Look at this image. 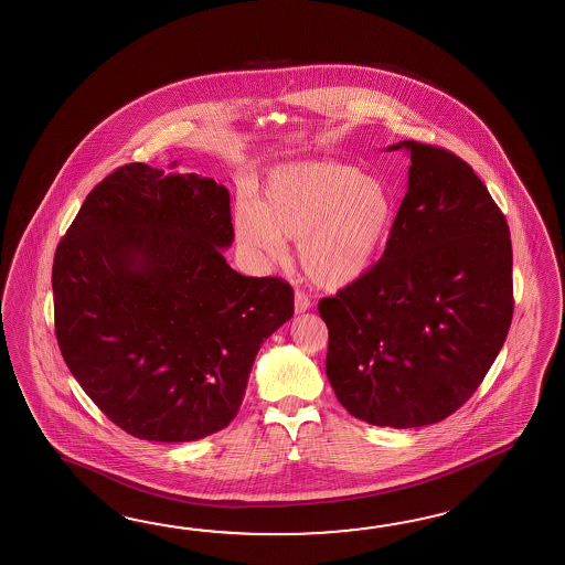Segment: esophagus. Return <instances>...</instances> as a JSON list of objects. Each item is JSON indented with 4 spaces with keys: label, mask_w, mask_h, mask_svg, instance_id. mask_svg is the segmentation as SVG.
<instances>
[{
    "label": "esophagus",
    "mask_w": 565,
    "mask_h": 565,
    "mask_svg": "<svg viewBox=\"0 0 565 565\" xmlns=\"http://www.w3.org/2000/svg\"><path fill=\"white\" fill-rule=\"evenodd\" d=\"M311 309V299L301 292V290H297L295 292V311L297 313H305V311H309Z\"/></svg>",
    "instance_id": "1"
}]
</instances>
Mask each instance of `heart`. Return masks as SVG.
I'll use <instances>...</instances> for the list:
<instances>
[{
  "instance_id": "obj_1",
  "label": "heart",
  "mask_w": 565,
  "mask_h": 565,
  "mask_svg": "<svg viewBox=\"0 0 565 565\" xmlns=\"http://www.w3.org/2000/svg\"><path fill=\"white\" fill-rule=\"evenodd\" d=\"M394 222L388 189L341 162H297L270 172L263 203L237 201V242L264 258H278L297 239L305 276L321 289H343L381 256Z\"/></svg>"
}]
</instances>
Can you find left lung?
<instances>
[{
    "label": "left lung",
    "mask_w": 565,
    "mask_h": 565,
    "mask_svg": "<svg viewBox=\"0 0 565 565\" xmlns=\"http://www.w3.org/2000/svg\"><path fill=\"white\" fill-rule=\"evenodd\" d=\"M403 199L381 260L319 301L328 372L341 405L379 427L456 413L484 381L512 321L509 225L472 167L405 140Z\"/></svg>",
    "instance_id": "8db88e82"
}]
</instances>
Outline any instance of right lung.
<instances>
[{
	"label": "right lung",
	"instance_id": "add662e5",
	"mask_svg": "<svg viewBox=\"0 0 565 565\" xmlns=\"http://www.w3.org/2000/svg\"><path fill=\"white\" fill-rule=\"evenodd\" d=\"M232 242L224 184L145 162L97 184L61 239V354L126 434L183 444L222 431L264 340L292 317L289 282L236 273L222 254Z\"/></svg>",
	"mask_w": 565,
	"mask_h": 565
}]
</instances>
